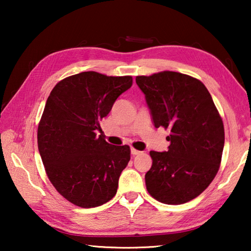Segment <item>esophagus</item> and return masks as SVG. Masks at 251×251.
I'll return each mask as SVG.
<instances>
[{"label":"esophagus","mask_w":251,"mask_h":251,"mask_svg":"<svg viewBox=\"0 0 251 251\" xmlns=\"http://www.w3.org/2000/svg\"><path fill=\"white\" fill-rule=\"evenodd\" d=\"M130 152H131V155H133V156H136V155L141 154L142 151H137V150H135V148H131V150H130Z\"/></svg>","instance_id":"34e87169"}]
</instances>
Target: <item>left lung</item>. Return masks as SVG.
Here are the masks:
<instances>
[{
	"mask_svg": "<svg viewBox=\"0 0 251 251\" xmlns=\"http://www.w3.org/2000/svg\"><path fill=\"white\" fill-rule=\"evenodd\" d=\"M156 128L171 129L167 151L150 154L146 173L151 197L180 205L199 196L219 169L225 144L223 120L201 80L177 72L137 76Z\"/></svg>",
	"mask_w": 251,
	"mask_h": 251,
	"instance_id": "1",
	"label": "left lung"
}]
</instances>
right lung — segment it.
Listing matches in <instances>:
<instances>
[{"instance_id":"add662e5","label":"right lung","mask_w":251,"mask_h":251,"mask_svg":"<svg viewBox=\"0 0 251 251\" xmlns=\"http://www.w3.org/2000/svg\"><path fill=\"white\" fill-rule=\"evenodd\" d=\"M131 84V76L82 72L58 82L46 100L37 129L39 151L55 189L76 206L97 207L116 195L129 146L110 145L96 131Z\"/></svg>"}]
</instances>
